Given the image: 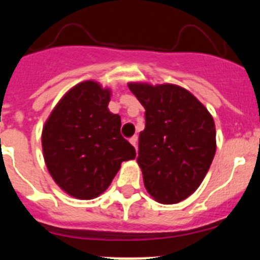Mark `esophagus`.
Instances as JSON below:
<instances>
[{
	"label": "esophagus",
	"instance_id": "obj_1",
	"mask_svg": "<svg viewBox=\"0 0 260 260\" xmlns=\"http://www.w3.org/2000/svg\"><path fill=\"white\" fill-rule=\"evenodd\" d=\"M130 143L133 144V146L135 147V150H137V144H138V137H133V138H130Z\"/></svg>",
	"mask_w": 260,
	"mask_h": 260
}]
</instances>
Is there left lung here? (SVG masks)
<instances>
[{
  "mask_svg": "<svg viewBox=\"0 0 260 260\" xmlns=\"http://www.w3.org/2000/svg\"><path fill=\"white\" fill-rule=\"evenodd\" d=\"M127 86L146 109L137 157L144 187L158 203H180L198 189L211 167L216 152L213 117L177 84Z\"/></svg>",
  "mask_w": 260,
  "mask_h": 260,
  "instance_id": "1",
  "label": "left lung"
}]
</instances>
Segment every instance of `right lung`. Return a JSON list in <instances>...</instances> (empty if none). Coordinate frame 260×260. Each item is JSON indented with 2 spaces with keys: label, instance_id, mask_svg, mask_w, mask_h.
I'll return each mask as SVG.
<instances>
[{
  "label": "right lung",
  "instance_id": "1",
  "mask_svg": "<svg viewBox=\"0 0 260 260\" xmlns=\"http://www.w3.org/2000/svg\"><path fill=\"white\" fill-rule=\"evenodd\" d=\"M112 91L96 80L71 87L59 99L41 133L48 172L73 198L89 201L109 187L135 150L121 135V117L108 108Z\"/></svg>",
  "mask_w": 260,
  "mask_h": 260
}]
</instances>
